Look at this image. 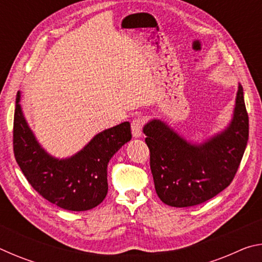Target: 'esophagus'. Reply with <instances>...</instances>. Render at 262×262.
Returning <instances> with one entry per match:
<instances>
[{"instance_id": "esophagus-1", "label": "esophagus", "mask_w": 262, "mask_h": 262, "mask_svg": "<svg viewBox=\"0 0 262 262\" xmlns=\"http://www.w3.org/2000/svg\"><path fill=\"white\" fill-rule=\"evenodd\" d=\"M142 127H143V120L142 119H134L132 121V134L134 139H139L142 136Z\"/></svg>"}]
</instances>
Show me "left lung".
I'll use <instances>...</instances> for the list:
<instances>
[{
    "mask_svg": "<svg viewBox=\"0 0 262 262\" xmlns=\"http://www.w3.org/2000/svg\"><path fill=\"white\" fill-rule=\"evenodd\" d=\"M143 133L158 198L177 208L210 200L231 183L247 145L248 115L242 84L231 121L200 143L186 140L161 119L148 121Z\"/></svg>",
    "mask_w": 262,
    "mask_h": 262,
    "instance_id": "8db88e82",
    "label": "left lung"
}]
</instances>
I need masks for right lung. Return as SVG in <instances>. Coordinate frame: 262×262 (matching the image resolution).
Wrapping results in <instances>:
<instances>
[{
	"label": "right lung",
	"mask_w": 262,
	"mask_h": 262,
	"mask_svg": "<svg viewBox=\"0 0 262 262\" xmlns=\"http://www.w3.org/2000/svg\"><path fill=\"white\" fill-rule=\"evenodd\" d=\"M16 96L14 152L30 185L53 205L72 211H85L100 205L107 194V165L115 152L132 139L125 121L98 133L74 154L57 158L48 154L34 136Z\"/></svg>",
	"instance_id": "right-lung-1"
}]
</instances>
